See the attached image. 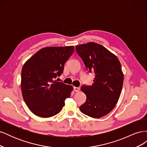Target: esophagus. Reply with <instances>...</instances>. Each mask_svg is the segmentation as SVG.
Here are the masks:
<instances>
[{"label":"esophagus","mask_w":147,"mask_h":147,"mask_svg":"<svg viewBox=\"0 0 147 147\" xmlns=\"http://www.w3.org/2000/svg\"><path fill=\"white\" fill-rule=\"evenodd\" d=\"M80 88L79 87H74V90L75 92H78L80 91Z\"/></svg>","instance_id":"obj_1"}]
</instances>
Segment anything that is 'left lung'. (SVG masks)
I'll use <instances>...</instances> for the list:
<instances>
[{"label": "left lung", "mask_w": 147, "mask_h": 147, "mask_svg": "<svg viewBox=\"0 0 147 147\" xmlns=\"http://www.w3.org/2000/svg\"><path fill=\"white\" fill-rule=\"evenodd\" d=\"M75 49L88 71L95 76L92 85L81 87L86 100L80 110L90 117H104L114 109L121 94L124 79L121 64L113 53L94 42Z\"/></svg>", "instance_id": "1"}]
</instances>
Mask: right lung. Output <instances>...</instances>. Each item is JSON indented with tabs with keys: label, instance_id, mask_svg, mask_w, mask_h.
I'll return each instance as SVG.
<instances>
[{
	"label": "right lung",
	"instance_id": "add662e5",
	"mask_svg": "<svg viewBox=\"0 0 147 147\" xmlns=\"http://www.w3.org/2000/svg\"><path fill=\"white\" fill-rule=\"evenodd\" d=\"M74 51V46L46 47L24 64L21 72L22 94L26 105L37 116H55L70 96L72 86L54 80L63 73L65 62Z\"/></svg>",
	"mask_w": 147,
	"mask_h": 147
}]
</instances>
